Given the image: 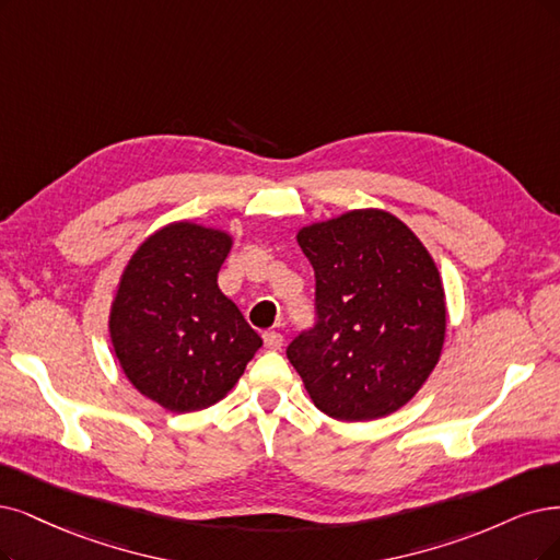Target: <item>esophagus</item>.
<instances>
[{"mask_svg": "<svg viewBox=\"0 0 560 560\" xmlns=\"http://www.w3.org/2000/svg\"><path fill=\"white\" fill-rule=\"evenodd\" d=\"M262 341H265V348H267V350H281V346H283V335L275 332V329H269V332L262 335Z\"/></svg>", "mask_w": 560, "mask_h": 560, "instance_id": "1", "label": "esophagus"}]
</instances>
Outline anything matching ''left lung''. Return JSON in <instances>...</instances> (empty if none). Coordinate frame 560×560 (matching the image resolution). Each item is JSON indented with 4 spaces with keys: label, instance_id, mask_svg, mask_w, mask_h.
<instances>
[{
    "label": "left lung",
    "instance_id": "obj_1",
    "mask_svg": "<svg viewBox=\"0 0 560 560\" xmlns=\"http://www.w3.org/2000/svg\"><path fill=\"white\" fill-rule=\"evenodd\" d=\"M318 323L285 355L325 416L369 422L406 406L436 369L445 288L410 228L378 207L302 225Z\"/></svg>",
    "mask_w": 560,
    "mask_h": 560
}]
</instances>
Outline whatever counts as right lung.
<instances>
[{
  "label": "right lung",
  "instance_id": "obj_1",
  "mask_svg": "<svg viewBox=\"0 0 560 560\" xmlns=\"http://www.w3.org/2000/svg\"><path fill=\"white\" fill-rule=\"evenodd\" d=\"M233 235L196 221L161 225L119 277L108 332L124 376L173 412L221 401L262 346L217 283Z\"/></svg>",
  "mask_w": 560,
  "mask_h": 560
}]
</instances>
